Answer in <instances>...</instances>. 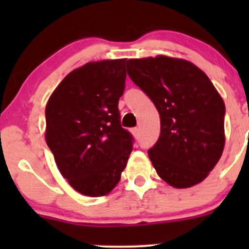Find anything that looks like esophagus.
<instances>
[{
  "label": "esophagus",
  "mask_w": 249,
  "mask_h": 249,
  "mask_svg": "<svg viewBox=\"0 0 249 249\" xmlns=\"http://www.w3.org/2000/svg\"><path fill=\"white\" fill-rule=\"evenodd\" d=\"M131 134H132V136L135 137V139H137V137L140 136V130L137 129V127H135V129L131 130Z\"/></svg>",
  "instance_id": "esophagus-1"
}]
</instances>
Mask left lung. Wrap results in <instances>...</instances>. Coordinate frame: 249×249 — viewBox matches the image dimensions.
I'll return each mask as SVG.
<instances>
[{"instance_id": "8db88e82", "label": "left lung", "mask_w": 249, "mask_h": 249, "mask_svg": "<svg viewBox=\"0 0 249 249\" xmlns=\"http://www.w3.org/2000/svg\"><path fill=\"white\" fill-rule=\"evenodd\" d=\"M127 74L160 114V136L148 157L161 179L178 189L201 183L225 144V105L193 62L166 55L130 59Z\"/></svg>"}]
</instances>
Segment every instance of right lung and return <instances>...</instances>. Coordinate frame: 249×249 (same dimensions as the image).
Instances as JSON below:
<instances>
[{
    "label": "right lung",
    "mask_w": 249,
    "mask_h": 249,
    "mask_svg": "<svg viewBox=\"0 0 249 249\" xmlns=\"http://www.w3.org/2000/svg\"><path fill=\"white\" fill-rule=\"evenodd\" d=\"M126 59L88 62L70 72L46 106V141L60 173L90 197L109 194L132 150L120 125L118 101L125 88Z\"/></svg>",
    "instance_id": "1"
}]
</instances>
